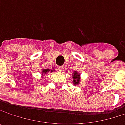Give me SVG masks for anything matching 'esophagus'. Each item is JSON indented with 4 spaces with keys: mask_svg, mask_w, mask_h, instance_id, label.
<instances>
[{
    "mask_svg": "<svg viewBox=\"0 0 125 125\" xmlns=\"http://www.w3.org/2000/svg\"><path fill=\"white\" fill-rule=\"evenodd\" d=\"M64 69H65V68H64V66H59V70L60 72H63V71H64Z\"/></svg>",
    "mask_w": 125,
    "mask_h": 125,
    "instance_id": "34e87169",
    "label": "esophagus"
}]
</instances>
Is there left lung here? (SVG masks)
I'll return each instance as SVG.
<instances>
[{"mask_svg":"<svg viewBox=\"0 0 125 125\" xmlns=\"http://www.w3.org/2000/svg\"><path fill=\"white\" fill-rule=\"evenodd\" d=\"M72 83H73V85H78L80 84V74L78 72L74 71L72 74Z\"/></svg>","mask_w":125,"mask_h":125,"instance_id":"1","label":"left lung"}]
</instances>
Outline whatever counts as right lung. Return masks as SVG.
I'll return each instance as SVG.
<instances>
[{"instance_id":"obj_1","label":"right lung","mask_w":125,"mask_h":125,"mask_svg":"<svg viewBox=\"0 0 125 125\" xmlns=\"http://www.w3.org/2000/svg\"><path fill=\"white\" fill-rule=\"evenodd\" d=\"M55 72V69H42V71H41V74H42V77H43L45 74H48V73H50V72Z\"/></svg>"}]
</instances>
